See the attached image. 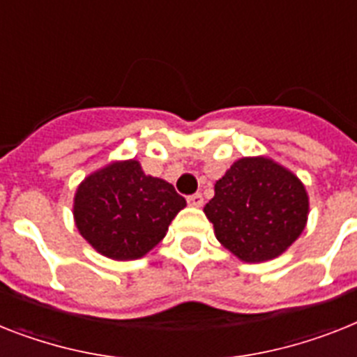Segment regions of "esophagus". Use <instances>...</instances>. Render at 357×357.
I'll use <instances>...</instances> for the list:
<instances>
[{"label": "esophagus", "instance_id": "esophagus-1", "mask_svg": "<svg viewBox=\"0 0 357 357\" xmlns=\"http://www.w3.org/2000/svg\"><path fill=\"white\" fill-rule=\"evenodd\" d=\"M188 204L195 206V208H200V206L204 204L202 193H193V195H188Z\"/></svg>", "mask_w": 357, "mask_h": 357}]
</instances>
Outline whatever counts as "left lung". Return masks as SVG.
<instances>
[{"mask_svg": "<svg viewBox=\"0 0 357 357\" xmlns=\"http://www.w3.org/2000/svg\"><path fill=\"white\" fill-rule=\"evenodd\" d=\"M215 235L246 263L281 255L305 229L308 197L294 173L270 158H241L204 206Z\"/></svg>", "mask_w": 357, "mask_h": 357, "instance_id": "8db88e82", "label": "left lung"}]
</instances>
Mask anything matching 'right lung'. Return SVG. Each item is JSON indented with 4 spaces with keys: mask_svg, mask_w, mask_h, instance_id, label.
<instances>
[{
    "mask_svg": "<svg viewBox=\"0 0 357 357\" xmlns=\"http://www.w3.org/2000/svg\"><path fill=\"white\" fill-rule=\"evenodd\" d=\"M185 206L169 182L149 176L137 160L116 162L93 173L75 197L82 237L105 257L131 261L160 243Z\"/></svg>",
    "mask_w": 357,
    "mask_h": 357,
    "instance_id": "1",
    "label": "right lung"
}]
</instances>
